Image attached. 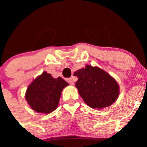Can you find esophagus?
Listing matches in <instances>:
<instances>
[{"instance_id": "obj_1", "label": "esophagus", "mask_w": 147, "mask_h": 147, "mask_svg": "<svg viewBox=\"0 0 147 147\" xmlns=\"http://www.w3.org/2000/svg\"><path fill=\"white\" fill-rule=\"evenodd\" d=\"M67 80V82L68 83H69V84H73L74 83H73V81H72V78H67V79L66 80Z\"/></svg>"}]
</instances>
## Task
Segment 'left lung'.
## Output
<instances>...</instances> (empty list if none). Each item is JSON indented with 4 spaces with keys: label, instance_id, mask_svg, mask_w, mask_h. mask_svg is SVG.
Masks as SVG:
<instances>
[{
    "label": "left lung",
    "instance_id": "8db88e82",
    "mask_svg": "<svg viewBox=\"0 0 147 147\" xmlns=\"http://www.w3.org/2000/svg\"><path fill=\"white\" fill-rule=\"evenodd\" d=\"M80 95L92 108L102 109L114 103L119 96V85L107 72L97 67L86 65L74 73Z\"/></svg>",
    "mask_w": 147,
    "mask_h": 147
}]
</instances>
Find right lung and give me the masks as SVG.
<instances>
[{
	"label": "right lung",
	"mask_w": 147,
	"mask_h": 147,
	"mask_svg": "<svg viewBox=\"0 0 147 147\" xmlns=\"http://www.w3.org/2000/svg\"><path fill=\"white\" fill-rule=\"evenodd\" d=\"M68 84L60 77L53 78L43 72L28 86L26 99L33 110L49 114L57 107L62 90Z\"/></svg>",
	"instance_id": "1"
}]
</instances>
